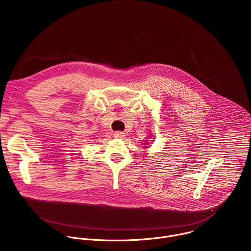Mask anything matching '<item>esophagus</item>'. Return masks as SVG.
<instances>
[{
	"instance_id": "obj_1",
	"label": "esophagus",
	"mask_w": 251,
	"mask_h": 251,
	"mask_svg": "<svg viewBox=\"0 0 251 251\" xmlns=\"http://www.w3.org/2000/svg\"><path fill=\"white\" fill-rule=\"evenodd\" d=\"M114 137L117 139H123L125 137V133H123L121 131H116V132H114Z\"/></svg>"
}]
</instances>
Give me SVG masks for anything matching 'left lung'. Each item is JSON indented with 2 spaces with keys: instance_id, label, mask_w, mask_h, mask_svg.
Returning <instances> with one entry per match:
<instances>
[{
  "instance_id": "1",
  "label": "left lung",
  "mask_w": 251,
  "mask_h": 251,
  "mask_svg": "<svg viewBox=\"0 0 251 251\" xmlns=\"http://www.w3.org/2000/svg\"><path fill=\"white\" fill-rule=\"evenodd\" d=\"M149 141H150V140H149ZM145 142H146V141H145ZM147 143H149V142H146V143H145V145L147 144ZM144 147H148V146H144Z\"/></svg>"
}]
</instances>
